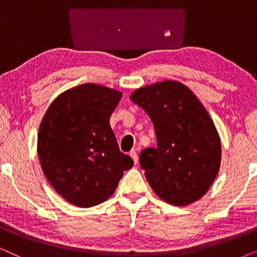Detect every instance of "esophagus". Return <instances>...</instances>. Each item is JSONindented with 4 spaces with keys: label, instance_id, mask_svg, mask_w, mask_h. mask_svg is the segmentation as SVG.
Here are the masks:
<instances>
[{
    "label": "esophagus",
    "instance_id": "34e87169",
    "mask_svg": "<svg viewBox=\"0 0 257 257\" xmlns=\"http://www.w3.org/2000/svg\"><path fill=\"white\" fill-rule=\"evenodd\" d=\"M130 156H131L133 161H135V164L138 163V154H137V151L136 150H132L131 152H130Z\"/></svg>",
    "mask_w": 257,
    "mask_h": 257
}]
</instances>
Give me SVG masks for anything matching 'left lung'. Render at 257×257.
Here are the masks:
<instances>
[{"instance_id":"left-lung-1","label":"left lung","mask_w":257,"mask_h":257,"mask_svg":"<svg viewBox=\"0 0 257 257\" xmlns=\"http://www.w3.org/2000/svg\"><path fill=\"white\" fill-rule=\"evenodd\" d=\"M131 99L149 114L157 147L139 164L156 194L174 206L201 198L220 168L221 144L214 122L195 94L173 80L136 90Z\"/></svg>"}]
</instances>
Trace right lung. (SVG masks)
<instances>
[{
	"mask_svg": "<svg viewBox=\"0 0 257 257\" xmlns=\"http://www.w3.org/2000/svg\"><path fill=\"white\" fill-rule=\"evenodd\" d=\"M121 93L83 84L56 98L41 122L37 151L50 185L77 207L99 205L133 166L120 152L110 117Z\"/></svg>",
	"mask_w": 257,
	"mask_h": 257,
	"instance_id": "right-lung-1",
	"label": "right lung"
}]
</instances>
